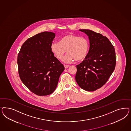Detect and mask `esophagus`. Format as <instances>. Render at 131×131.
<instances>
[{"instance_id": "34e87169", "label": "esophagus", "mask_w": 131, "mask_h": 131, "mask_svg": "<svg viewBox=\"0 0 131 131\" xmlns=\"http://www.w3.org/2000/svg\"><path fill=\"white\" fill-rule=\"evenodd\" d=\"M64 67H65V69H67L68 68H69L70 67L69 65H64Z\"/></svg>"}]
</instances>
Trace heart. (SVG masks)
Instances as JSON below:
<instances>
[{"instance_id":"b5f03b06","label":"heart","mask_w":131,"mask_h":131,"mask_svg":"<svg viewBox=\"0 0 131 131\" xmlns=\"http://www.w3.org/2000/svg\"><path fill=\"white\" fill-rule=\"evenodd\" d=\"M50 50L59 60L62 59L67 50L68 54L63 58L62 61L69 63L75 60H83L88 53L89 43L85 38L70 34L63 36L60 42L52 43Z\"/></svg>"}]
</instances>
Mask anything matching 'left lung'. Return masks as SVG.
Segmentation results:
<instances>
[{
	"label": "left lung",
	"instance_id": "left-lung-1",
	"mask_svg": "<svg viewBox=\"0 0 131 131\" xmlns=\"http://www.w3.org/2000/svg\"><path fill=\"white\" fill-rule=\"evenodd\" d=\"M89 40L88 53L76 66L75 80L80 87L94 91L104 85L115 69V49L107 37L88 29H80Z\"/></svg>",
	"mask_w": 131,
	"mask_h": 131
}]
</instances>
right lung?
I'll return each instance as SVG.
<instances>
[{
    "label": "right lung",
    "instance_id": "obj_1",
    "mask_svg": "<svg viewBox=\"0 0 131 131\" xmlns=\"http://www.w3.org/2000/svg\"><path fill=\"white\" fill-rule=\"evenodd\" d=\"M55 34L44 32L28 38L20 48L17 63L20 78L36 95H49L58 85L64 67L50 50Z\"/></svg>",
    "mask_w": 131,
    "mask_h": 131
}]
</instances>
